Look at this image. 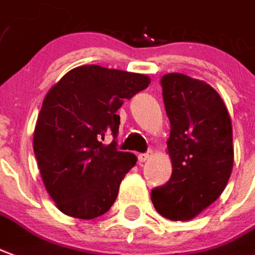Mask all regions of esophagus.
Returning a JSON list of instances; mask_svg holds the SVG:
<instances>
[{
    "instance_id": "obj_1",
    "label": "esophagus",
    "mask_w": 255,
    "mask_h": 255,
    "mask_svg": "<svg viewBox=\"0 0 255 255\" xmlns=\"http://www.w3.org/2000/svg\"><path fill=\"white\" fill-rule=\"evenodd\" d=\"M150 156H151V151L144 152V154H139V155H137V161H139V163H143V162H146Z\"/></svg>"
}]
</instances>
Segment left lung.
<instances>
[{
	"label": "left lung",
	"instance_id": "obj_1",
	"mask_svg": "<svg viewBox=\"0 0 255 255\" xmlns=\"http://www.w3.org/2000/svg\"><path fill=\"white\" fill-rule=\"evenodd\" d=\"M170 122V180L151 190L155 209L170 220H190L222 195L234 165L233 126L223 100L204 81L162 77Z\"/></svg>",
	"mask_w": 255,
	"mask_h": 255
}]
</instances>
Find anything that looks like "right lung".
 Segmentation results:
<instances>
[{
	"label": "right lung",
	"mask_w": 255,
	"mask_h": 255,
	"mask_svg": "<svg viewBox=\"0 0 255 255\" xmlns=\"http://www.w3.org/2000/svg\"><path fill=\"white\" fill-rule=\"evenodd\" d=\"M148 84L147 75L88 65L70 70L48 90L33 151L47 192L65 215L88 220L112 207L120 182L136 163L133 154L116 148V112ZM109 133L114 140L105 146Z\"/></svg>",
	"instance_id": "1"
}]
</instances>
